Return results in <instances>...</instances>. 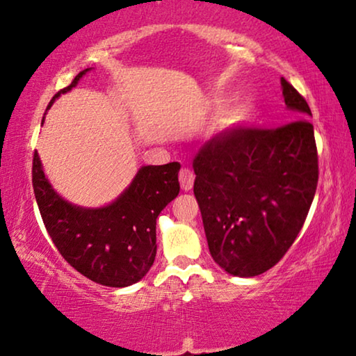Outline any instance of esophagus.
Masks as SVG:
<instances>
[{
	"instance_id": "esophagus-1",
	"label": "esophagus",
	"mask_w": 356,
	"mask_h": 356,
	"mask_svg": "<svg viewBox=\"0 0 356 356\" xmlns=\"http://www.w3.org/2000/svg\"><path fill=\"white\" fill-rule=\"evenodd\" d=\"M179 184H181L183 191H191L193 184H194V173H193V170L183 168L181 172H179Z\"/></svg>"
}]
</instances>
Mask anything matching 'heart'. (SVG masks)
I'll return each instance as SVG.
<instances>
[{
	"label": "heart",
	"mask_w": 356,
	"mask_h": 356,
	"mask_svg": "<svg viewBox=\"0 0 356 356\" xmlns=\"http://www.w3.org/2000/svg\"><path fill=\"white\" fill-rule=\"evenodd\" d=\"M228 97L223 94H217L212 97V105L216 108H220L227 104ZM254 102L248 97H241V99L233 100L232 104H228L225 108L220 111L217 118V133L220 134H232L235 131H240L246 128L254 118Z\"/></svg>",
	"instance_id": "obj_1"
}]
</instances>
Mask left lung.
<instances>
[{
  "instance_id": "obj_1",
  "label": "left lung",
  "mask_w": 356,
  "mask_h": 356,
  "mask_svg": "<svg viewBox=\"0 0 356 356\" xmlns=\"http://www.w3.org/2000/svg\"><path fill=\"white\" fill-rule=\"evenodd\" d=\"M290 121L275 129L218 134L194 159V196L213 261L254 277L279 262L303 227L318 186L311 110L284 77Z\"/></svg>"
}]
</instances>
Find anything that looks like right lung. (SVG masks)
Segmentation results:
<instances>
[{
    "label": "right lung",
    "mask_w": 356,
    "mask_h": 356,
    "mask_svg": "<svg viewBox=\"0 0 356 356\" xmlns=\"http://www.w3.org/2000/svg\"><path fill=\"white\" fill-rule=\"evenodd\" d=\"M90 67L53 97L70 92ZM181 165H144L128 188L104 207L76 206L55 191L33 154L32 184L40 216L60 254L87 279L105 286L123 289L147 274L157 254L159 213L179 193Z\"/></svg>",
    "instance_id": "add662e5"
}]
</instances>
